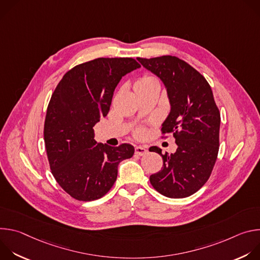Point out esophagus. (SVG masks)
I'll return each mask as SVG.
<instances>
[{
	"mask_svg": "<svg viewBox=\"0 0 260 260\" xmlns=\"http://www.w3.org/2000/svg\"><path fill=\"white\" fill-rule=\"evenodd\" d=\"M147 152H148V150H147L146 147H143V146H136V148H135V153H136L137 155L143 156V155L147 154Z\"/></svg>",
	"mask_w": 260,
	"mask_h": 260,
	"instance_id": "34e87169",
	"label": "esophagus"
}]
</instances>
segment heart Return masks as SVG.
<instances>
[{
    "label": "heart",
    "instance_id": "1",
    "mask_svg": "<svg viewBox=\"0 0 260 260\" xmlns=\"http://www.w3.org/2000/svg\"><path fill=\"white\" fill-rule=\"evenodd\" d=\"M153 82H157L156 81V79L154 78V77H152V76H143V77H141L139 80H138V82H137V84H144V83H153ZM145 134V129L144 128H139L138 131H137V135L139 136V137H141V136H143Z\"/></svg>",
    "mask_w": 260,
    "mask_h": 260
}]
</instances>
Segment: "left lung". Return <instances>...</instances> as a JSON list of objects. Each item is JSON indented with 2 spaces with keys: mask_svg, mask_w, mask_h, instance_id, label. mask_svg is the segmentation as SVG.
Here are the masks:
<instances>
[{
  "mask_svg": "<svg viewBox=\"0 0 260 260\" xmlns=\"http://www.w3.org/2000/svg\"><path fill=\"white\" fill-rule=\"evenodd\" d=\"M137 59L166 86L171 111L161 132L173 134L178 146L171 155L154 146L164 166L150 176V183L167 198H187L208 181L218 155L220 113L211 86L201 73L176 56Z\"/></svg>",
  "mask_w": 260,
  "mask_h": 260,
  "instance_id": "left-lung-1",
  "label": "left lung"
}]
</instances>
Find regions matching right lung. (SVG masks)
Listing matches in <instances>:
<instances>
[{"label": "right lung", "instance_id": "add662e5", "mask_svg": "<svg viewBox=\"0 0 260 260\" xmlns=\"http://www.w3.org/2000/svg\"><path fill=\"white\" fill-rule=\"evenodd\" d=\"M141 66L131 57H100L74 67L57 84L47 107L44 141L51 173L72 198L89 202L113 186L131 144H98L93 126L106 117L120 79Z\"/></svg>", "mask_w": 260, "mask_h": 260}]
</instances>
